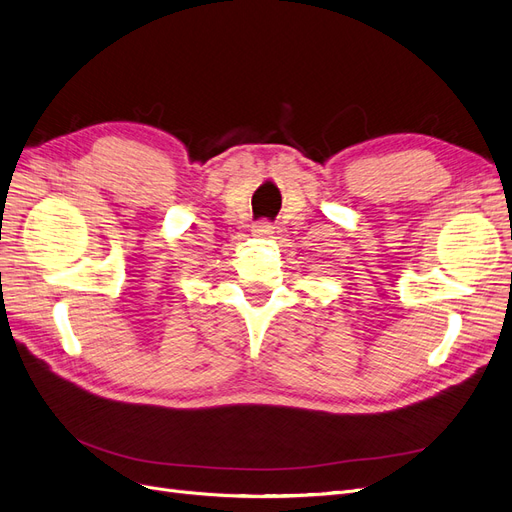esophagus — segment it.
Wrapping results in <instances>:
<instances>
[{"label": "esophagus", "mask_w": 512, "mask_h": 512, "mask_svg": "<svg viewBox=\"0 0 512 512\" xmlns=\"http://www.w3.org/2000/svg\"><path fill=\"white\" fill-rule=\"evenodd\" d=\"M252 232H254V237L267 239V237H271V235H273V224H271V222H267V220H262V222H258V224H254V226H252Z\"/></svg>", "instance_id": "34e87169"}]
</instances>
